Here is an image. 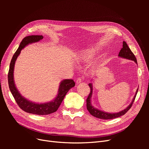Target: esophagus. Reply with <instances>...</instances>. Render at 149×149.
Returning a JSON list of instances; mask_svg holds the SVG:
<instances>
[{
    "mask_svg": "<svg viewBox=\"0 0 149 149\" xmlns=\"http://www.w3.org/2000/svg\"><path fill=\"white\" fill-rule=\"evenodd\" d=\"M76 84H79V83H81V78H78L77 79H76Z\"/></svg>",
    "mask_w": 149,
    "mask_h": 149,
    "instance_id": "esophagus-1",
    "label": "esophagus"
}]
</instances>
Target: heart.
I'll list each match as a JSON object with an SVG mask.
<instances>
[{"label":"heart","mask_w":149,"mask_h":149,"mask_svg":"<svg viewBox=\"0 0 149 149\" xmlns=\"http://www.w3.org/2000/svg\"><path fill=\"white\" fill-rule=\"evenodd\" d=\"M97 49L94 48H89L79 54V58L83 61H88L96 55Z\"/></svg>","instance_id":"heart-1"}]
</instances>
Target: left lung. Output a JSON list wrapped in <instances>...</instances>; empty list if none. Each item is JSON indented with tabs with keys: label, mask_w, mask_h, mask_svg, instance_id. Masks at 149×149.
<instances>
[{
	"label": "left lung",
	"mask_w": 149,
	"mask_h": 149,
	"mask_svg": "<svg viewBox=\"0 0 149 149\" xmlns=\"http://www.w3.org/2000/svg\"><path fill=\"white\" fill-rule=\"evenodd\" d=\"M118 56L120 58H125V59L127 60H130L135 61V63L137 65V59L136 56L134 55V53L132 52V51L130 50V49L128 47L127 44L125 42H123V48L120 49V51L119 53ZM89 86L90 87V93L89 94V96L86 100V107H87V109L89 112V113L91 114L92 116L96 117L97 118L99 119H112L114 118H119V117H120L124 115L126 112H127L129 109L131 107L132 104L135 100V98L136 97L137 93L138 92V89H137V91L136 92V94L134 96V98L132 99V100L130 102V104L124 109V110L118 112H114V113H110V112H105L104 111L100 110L97 108H96L94 106L92 105L91 103V98H92V95H93V84L92 83H89Z\"/></svg>",
	"instance_id": "obj_1"
}]
</instances>
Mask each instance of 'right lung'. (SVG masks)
<instances>
[{
  "label": "right lung",
  "instance_id": "right-lung-1",
  "mask_svg": "<svg viewBox=\"0 0 149 149\" xmlns=\"http://www.w3.org/2000/svg\"><path fill=\"white\" fill-rule=\"evenodd\" d=\"M43 38V35H30L25 37L21 42L19 48L13 55L10 63L8 73V83L9 89L17 104L21 109L28 113L36 115H47L56 112L60 107L63 100L69 90L74 87L75 83L73 79H63L60 83L58 94L55 98L51 101L37 103L31 101L24 97L17 89L13 78V71L15 61L19 56L22 49L30 44L39 42Z\"/></svg>",
  "mask_w": 149,
  "mask_h": 149
}]
</instances>
